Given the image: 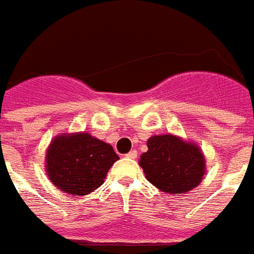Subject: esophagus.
Listing matches in <instances>:
<instances>
[{
    "label": "esophagus",
    "instance_id": "1",
    "mask_svg": "<svg viewBox=\"0 0 254 254\" xmlns=\"http://www.w3.org/2000/svg\"><path fill=\"white\" fill-rule=\"evenodd\" d=\"M125 156H127V159H135V157H137V151H135V150L130 151V152L127 153V155H125Z\"/></svg>",
    "mask_w": 254,
    "mask_h": 254
}]
</instances>
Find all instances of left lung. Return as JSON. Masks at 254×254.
Returning <instances> with one entry per match:
<instances>
[{
  "label": "left lung",
  "instance_id": "obj_1",
  "mask_svg": "<svg viewBox=\"0 0 254 254\" xmlns=\"http://www.w3.org/2000/svg\"><path fill=\"white\" fill-rule=\"evenodd\" d=\"M147 147L139 165L153 186L167 193H185L199 186L205 174V159L195 143L165 134L152 135Z\"/></svg>",
  "mask_w": 254,
  "mask_h": 254
}]
</instances>
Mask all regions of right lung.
Instances as JSON below:
<instances>
[{"instance_id": "add662e5", "label": "right lung", "mask_w": 254, "mask_h": 254, "mask_svg": "<svg viewBox=\"0 0 254 254\" xmlns=\"http://www.w3.org/2000/svg\"><path fill=\"white\" fill-rule=\"evenodd\" d=\"M119 160L112 146L89 133L59 134L46 151L45 169L55 187L82 196L102 186Z\"/></svg>"}]
</instances>
